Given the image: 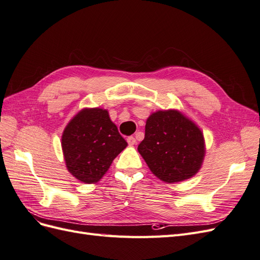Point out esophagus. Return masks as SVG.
<instances>
[{
    "mask_svg": "<svg viewBox=\"0 0 260 260\" xmlns=\"http://www.w3.org/2000/svg\"><path fill=\"white\" fill-rule=\"evenodd\" d=\"M127 142H128L129 145H135V144L137 143V141H136V138H135V137L131 136V137H128Z\"/></svg>",
    "mask_w": 260,
    "mask_h": 260,
    "instance_id": "1",
    "label": "esophagus"
}]
</instances>
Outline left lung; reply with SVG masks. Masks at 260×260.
<instances>
[{"label": "left lung", "mask_w": 260, "mask_h": 260, "mask_svg": "<svg viewBox=\"0 0 260 260\" xmlns=\"http://www.w3.org/2000/svg\"><path fill=\"white\" fill-rule=\"evenodd\" d=\"M138 151L157 178L175 183L198 174L205 156V141L198 125L180 112L158 111L147 118Z\"/></svg>", "instance_id": "left-lung-1"}]
</instances>
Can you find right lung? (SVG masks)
I'll return each instance as SVG.
<instances>
[{
    "mask_svg": "<svg viewBox=\"0 0 260 260\" xmlns=\"http://www.w3.org/2000/svg\"><path fill=\"white\" fill-rule=\"evenodd\" d=\"M128 143L103 108H84L68 122L61 148L68 171L83 183H95Z\"/></svg>",
    "mask_w": 260,
    "mask_h": 260,
    "instance_id": "1",
    "label": "right lung"
}]
</instances>
